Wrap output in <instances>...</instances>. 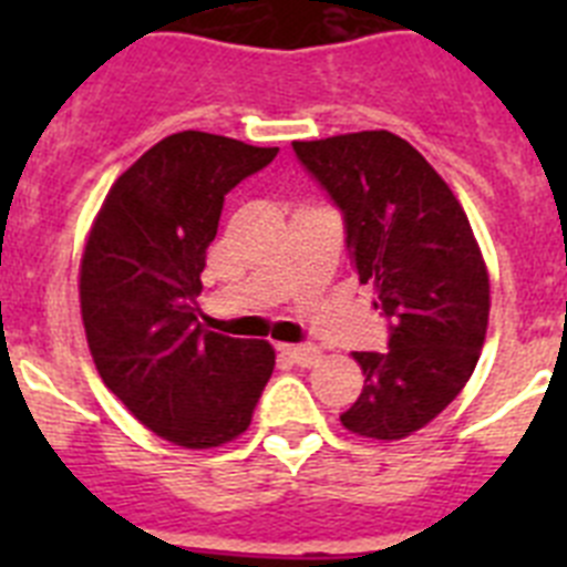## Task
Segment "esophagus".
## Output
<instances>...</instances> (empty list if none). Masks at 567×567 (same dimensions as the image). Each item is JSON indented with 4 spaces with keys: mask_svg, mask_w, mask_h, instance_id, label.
I'll return each instance as SVG.
<instances>
[{
    "mask_svg": "<svg viewBox=\"0 0 567 567\" xmlns=\"http://www.w3.org/2000/svg\"><path fill=\"white\" fill-rule=\"evenodd\" d=\"M284 354H287L292 363H298L300 369H309V365L320 363L323 352H320L318 346L312 343H303V346H284Z\"/></svg>",
    "mask_w": 567,
    "mask_h": 567,
    "instance_id": "esophagus-1",
    "label": "esophagus"
}]
</instances>
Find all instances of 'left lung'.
<instances>
[{
    "label": "left lung",
    "instance_id": "1",
    "mask_svg": "<svg viewBox=\"0 0 567 567\" xmlns=\"http://www.w3.org/2000/svg\"><path fill=\"white\" fill-rule=\"evenodd\" d=\"M292 150L343 215L349 258L389 320L385 352H354L363 392L340 423L360 437H409L463 392L483 349L488 272L468 218L437 169L389 130Z\"/></svg>",
    "mask_w": 567,
    "mask_h": 567
}]
</instances>
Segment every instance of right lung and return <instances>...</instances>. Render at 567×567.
<instances>
[{
  "label": "right lung",
  "mask_w": 567,
  "mask_h": 567,
  "mask_svg": "<svg viewBox=\"0 0 567 567\" xmlns=\"http://www.w3.org/2000/svg\"><path fill=\"white\" fill-rule=\"evenodd\" d=\"M278 147L184 130L118 175L82 255V320L104 385L150 432L213 449L247 432L275 369L267 340L204 332L207 247L224 195Z\"/></svg>",
  "instance_id": "right-lung-1"
}]
</instances>
